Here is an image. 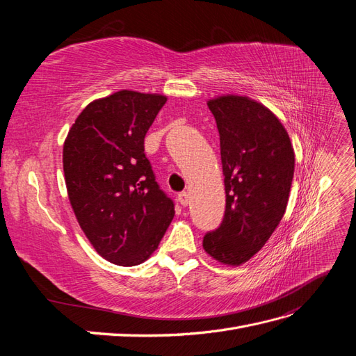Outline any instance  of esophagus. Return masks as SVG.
<instances>
[{
	"instance_id": "34e87169",
	"label": "esophagus",
	"mask_w": 356,
	"mask_h": 356,
	"mask_svg": "<svg viewBox=\"0 0 356 356\" xmlns=\"http://www.w3.org/2000/svg\"><path fill=\"white\" fill-rule=\"evenodd\" d=\"M178 202H179L181 207H187V203H188V193H187V191L178 193Z\"/></svg>"
}]
</instances>
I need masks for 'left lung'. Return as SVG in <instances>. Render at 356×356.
<instances>
[{
    "label": "left lung",
    "mask_w": 356,
    "mask_h": 356,
    "mask_svg": "<svg viewBox=\"0 0 356 356\" xmlns=\"http://www.w3.org/2000/svg\"><path fill=\"white\" fill-rule=\"evenodd\" d=\"M220 132L225 186L224 220L203 238L213 260L241 266L281 222L294 177V148L281 120L248 96L208 101Z\"/></svg>",
    "instance_id": "8db88e82"
}]
</instances>
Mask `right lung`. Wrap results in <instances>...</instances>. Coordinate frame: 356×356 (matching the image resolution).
Here are the masks:
<instances>
[{"label":"right lung","instance_id":"right-lung-1","mask_svg":"<svg viewBox=\"0 0 356 356\" xmlns=\"http://www.w3.org/2000/svg\"><path fill=\"white\" fill-rule=\"evenodd\" d=\"M166 99L136 90L95 99L63 143V174L75 218L95 251L117 266L148 260L175 215L144 153L145 134Z\"/></svg>","mask_w":356,"mask_h":356}]
</instances>
